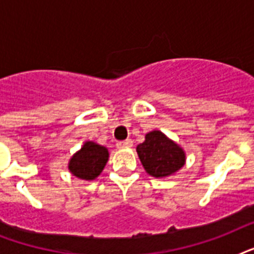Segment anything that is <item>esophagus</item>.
I'll return each instance as SVG.
<instances>
[{"instance_id": "34e87169", "label": "esophagus", "mask_w": 254, "mask_h": 254, "mask_svg": "<svg viewBox=\"0 0 254 254\" xmlns=\"http://www.w3.org/2000/svg\"><path fill=\"white\" fill-rule=\"evenodd\" d=\"M131 145H133V141H131V139H125V141H120V142H117V147H119V149L131 147Z\"/></svg>"}]
</instances>
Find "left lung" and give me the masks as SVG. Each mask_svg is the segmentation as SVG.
I'll list each match as a JSON object with an SVG mask.
<instances>
[{"label":"left lung","instance_id":"obj_1","mask_svg":"<svg viewBox=\"0 0 254 254\" xmlns=\"http://www.w3.org/2000/svg\"><path fill=\"white\" fill-rule=\"evenodd\" d=\"M143 169L154 178H167L178 173L186 163L183 147L161 130L149 131L145 141L137 146Z\"/></svg>","mask_w":254,"mask_h":254}]
</instances>
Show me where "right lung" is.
Returning a JSON list of instances; mask_svg holds the SVG:
<instances>
[{
    "label": "right lung",
    "mask_w": 254,
    "mask_h": 254,
    "mask_svg": "<svg viewBox=\"0 0 254 254\" xmlns=\"http://www.w3.org/2000/svg\"><path fill=\"white\" fill-rule=\"evenodd\" d=\"M109 151L105 146L85 141L80 150L69 158L68 170L73 177L83 181H95L107 165Z\"/></svg>",
    "instance_id": "1"
}]
</instances>
